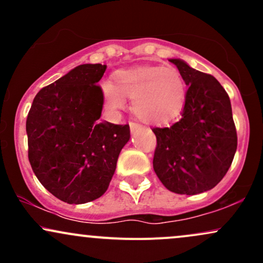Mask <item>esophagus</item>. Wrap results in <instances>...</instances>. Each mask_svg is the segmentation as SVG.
<instances>
[{"mask_svg":"<svg viewBox=\"0 0 263 263\" xmlns=\"http://www.w3.org/2000/svg\"><path fill=\"white\" fill-rule=\"evenodd\" d=\"M129 128H131V132H135V131H138V129L142 128V126L137 122H129Z\"/></svg>","mask_w":263,"mask_h":263,"instance_id":"1","label":"esophagus"}]
</instances>
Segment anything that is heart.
I'll return each mask as SVG.
<instances>
[{"mask_svg": "<svg viewBox=\"0 0 263 263\" xmlns=\"http://www.w3.org/2000/svg\"><path fill=\"white\" fill-rule=\"evenodd\" d=\"M105 105L108 110L119 111L132 99V111L147 123L172 121L183 110L186 85L182 74L173 66L144 65L121 70L110 81L101 84Z\"/></svg>", "mask_w": 263, "mask_h": 263, "instance_id": "heart-1", "label": "heart"}]
</instances>
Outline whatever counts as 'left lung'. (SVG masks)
Segmentation results:
<instances>
[{
  "mask_svg": "<svg viewBox=\"0 0 263 263\" xmlns=\"http://www.w3.org/2000/svg\"><path fill=\"white\" fill-rule=\"evenodd\" d=\"M188 85L179 121L155 127L153 170L171 192L194 195L213 189L230 168L237 135L228 92L213 75L171 59Z\"/></svg>",
  "mask_w": 263,
  "mask_h": 263,
  "instance_id": "left-lung-1",
  "label": "left lung"
}]
</instances>
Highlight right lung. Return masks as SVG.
Listing matches in <instances>:
<instances>
[{
    "label": "right lung",
    "instance_id": "right-lung-1",
    "mask_svg": "<svg viewBox=\"0 0 263 263\" xmlns=\"http://www.w3.org/2000/svg\"><path fill=\"white\" fill-rule=\"evenodd\" d=\"M106 65L83 64L39 90L27 116L28 159L42 185L68 204L100 198L108 188L128 125L99 121Z\"/></svg>",
    "mask_w": 263,
    "mask_h": 263
}]
</instances>
